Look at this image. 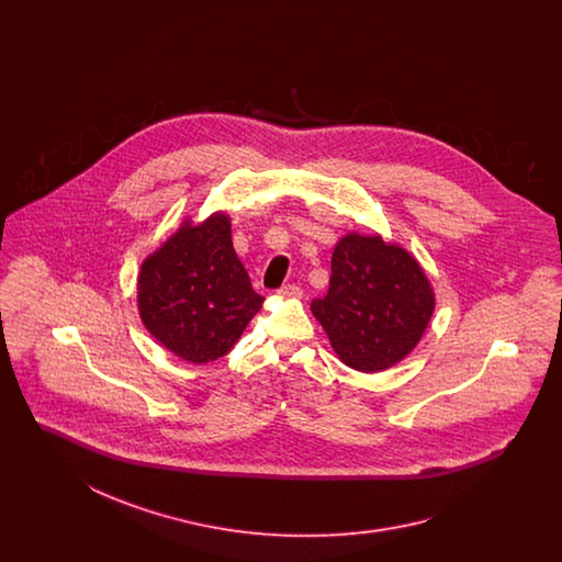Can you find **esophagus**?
Listing matches in <instances>:
<instances>
[{"mask_svg":"<svg viewBox=\"0 0 562 562\" xmlns=\"http://www.w3.org/2000/svg\"><path fill=\"white\" fill-rule=\"evenodd\" d=\"M280 296H284V299H299L303 291H301V286H296V284H284L280 291H278Z\"/></svg>","mask_w":562,"mask_h":562,"instance_id":"34e87169","label":"esophagus"}]
</instances>
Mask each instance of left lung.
<instances>
[{
	"mask_svg": "<svg viewBox=\"0 0 562 562\" xmlns=\"http://www.w3.org/2000/svg\"><path fill=\"white\" fill-rule=\"evenodd\" d=\"M312 312L348 367L376 373L417 346L434 293L406 250L379 236L349 234L335 246L328 293L312 301Z\"/></svg>",
	"mask_w": 562,
	"mask_h": 562,
	"instance_id": "obj_1",
	"label": "left lung"
}]
</instances>
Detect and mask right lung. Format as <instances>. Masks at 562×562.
I'll list each match as a JSON object with an SVG mask.
<instances>
[{
    "mask_svg": "<svg viewBox=\"0 0 562 562\" xmlns=\"http://www.w3.org/2000/svg\"><path fill=\"white\" fill-rule=\"evenodd\" d=\"M261 305L223 213L195 227L186 223L138 276V312L147 330L193 364L225 356Z\"/></svg>",
    "mask_w": 562,
    "mask_h": 562,
    "instance_id": "1",
    "label": "right lung"
}]
</instances>
